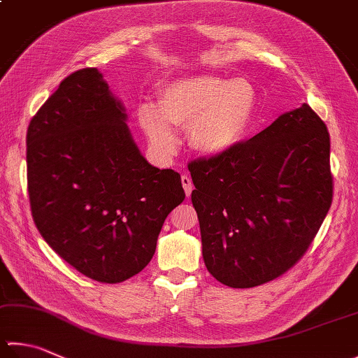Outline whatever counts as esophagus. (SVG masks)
I'll return each instance as SVG.
<instances>
[{"mask_svg":"<svg viewBox=\"0 0 358 358\" xmlns=\"http://www.w3.org/2000/svg\"><path fill=\"white\" fill-rule=\"evenodd\" d=\"M180 180H182V187H184L187 198H190V194H192V192H193V182H192L190 176H188V174H182Z\"/></svg>","mask_w":358,"mask_h":358,"instance_id":"1","label":"esophagus"}]
</instances>
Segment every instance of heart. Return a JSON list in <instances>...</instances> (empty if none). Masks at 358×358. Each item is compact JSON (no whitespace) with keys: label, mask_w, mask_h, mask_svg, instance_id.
Returning <instances> with one entry per match:
<instances>
[{"label":"heart","mask_w":358,"mask_h":358,"mask_svg":"<svg viewBox=\"0 0 358 358\" xmlns=\"http://www.w3.org/2000/svg\"><path fill=\"white\" fill-rule=\"evenodd\" d=\"M255 112V93L246 80L193 74L168 83L157 107L145 104L138 123L157 152L178 146L173 127H187L188 143L202 156H221L246 136Z\"/></svg>","instance_id":"obj_1"}]
</instances>
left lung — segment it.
Returning a JSON list of instances; mask_svg holds the SVG:
<instances>
[{
    "mask_svg": "<svg viewBox=\"0 0 358 358\" xmlns=\"http://www.w3.org/2000/svg\"><path fill=\"white\" fill-rule=\"evenodd\" d=\"M188 171L204 263L232 288L294 266L332 204L330 137L308 104L221 156L193 160Z\"/></svg>",
    "mask_w": 358,
    "mask_h": 358,
    "instance_id": "left-lung-1",
    "label": "left lung"
}]
</instances>
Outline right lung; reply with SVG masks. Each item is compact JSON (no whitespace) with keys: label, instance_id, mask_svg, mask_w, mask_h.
I'll return each mask as SVG.
<instances>
[{"label":"right lung","instance_id":"1","mask_svg":"<svg viewBox=\"0 0 358 358\" xmlns=\"http://www.w3.org/2000/svg\"><path fill=\"white\" fill-rule=\"evenodd\" d=\"M123 104L96 69L71 73L26 134L32 218L87 278L118 284L156 252L164 221L185 199L180 174L148 164Z\"/></svg>","mask_w":358,"mask_h":358}]
</instances>
